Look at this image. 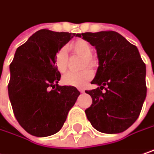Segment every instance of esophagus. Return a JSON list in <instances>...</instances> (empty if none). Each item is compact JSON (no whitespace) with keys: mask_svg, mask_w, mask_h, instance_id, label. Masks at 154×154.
Listing matches in <instances>:
<instances>
[{"mask_svg":"<svg viewBox=\"0 0 154 154\" xmlns=\"http://www.w3.org/2000/svg\"><path fill=\"white\" fill-rule=\"evenodd\" d=\"M78 91L81 92V93H83V92H85V90L84 89H82V88H78Z\"/></svg>","mask_w":154,"mask_h":154,"instance_id":"1","label":"esophagus"}]
</instances>
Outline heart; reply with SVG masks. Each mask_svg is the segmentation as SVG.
<instances>
[{"mask_svg": "<svg viewBox=\"0 0 154 154\" xmlns=\"http://www.w3.org/2000/svg\"><path fill=\"white\" fill-rule=\"evenodd\" d=\"M69 48L73 52L85 57L84 67H94L96 60L92 57V48L91 44L84 39H77L69 44ZM69 57L65 48H60L54 56V63L59 72L63 73L68 67ZM93 77V72L90 69H85L82 71H69L63 77V83L65 85L82 87L86 85Z\"/></svg>", "mask_w": 154, "mask_h": 154, "instance_id": "b5f03b06", "label": "heart"}]
</instances>
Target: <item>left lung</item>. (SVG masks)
I'll list each match as a JSON object with an SVG mask.
<instances>
[{"instance_id":"1","label":"left lung","mask_w":154,"mask_h":154,"mask_svg":"<svg viewBox=\"0 0 154 154\" xmlns=\"http://www.w3.org/2000/svg\"><path fill=\"white\" fill-rule=\"evenodd\" d=\"M77 36L95 46L99 61L91 84L100 87L85 91L92 98L85 110L88 120L101 132L125 131L139 118L146 96V64L139 50L115 31L86 32Z\"/></svg>"}]
</instances>
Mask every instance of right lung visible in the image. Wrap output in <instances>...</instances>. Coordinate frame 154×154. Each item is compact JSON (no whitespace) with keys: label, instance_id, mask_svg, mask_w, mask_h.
I'll return each instance as SVG.
<instances>
[{"label":"right lung","instance_id":"obj_1","mask_svg":"<svg viewBox=\"0 0 154 154\" xmlns=\"http://www.w3.org/2000/svg\"><path fill=\"white\" fill-rule=\"evenodd\" d=\"M78 34L41 29L17 48L10 63L8 97L20 125L36 137L62 128L80 92L59 86L61 74L54 63L56 52Z\"/></svg>","mask_w":154,"mask_h":154}]
</instances>
